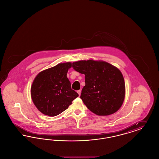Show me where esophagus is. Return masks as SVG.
Here are the masks:
<instances>
[{"mask_svg": "<svg viewBox=\"0 0 159 159\" xmlns=\"http://www.w3.org/2000/svg\"><path fill=\"white\" fill-rule=\"evenodd\" d=\"M77 92L78 93L79 95L80 96V94H81V90H78V91H77Z\"/></svg>", "mask_w": 159, "mask_h": 159, "instance_id": "34e87169", "label": "esophagus"}]
</instances>
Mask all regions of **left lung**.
<instances>
[{
    "mask_svg": "<svg viewBox=\"0 0 159 159\" xmlns=\"http://www.w3.org/2000/svg\"><path fill=\"white\" fill-rule=\"evenodd\" d=\"M73 67L85 76L80 98L90 111L98 116H108L120 109L125 97V83L119 68L92 59L74 62Z\"/></svg>",
    "mask_w": 159,
    "mask_h": 159,
    "instance_id": "obj_1",
    "label": "left lung"
}]
</instances>
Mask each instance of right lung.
<instances>
[{
	"mask_svg": "<svg viewBox=\"0 0 159 159\" xmlns=\"http://www.w3.org/2000/svg\"><path fill=\"white\" fill-rule=\"evenodd\" d=\"M71 67L70 62L60 63L40 71L34 78L31 86V97L42 113L51 117L57 116L78 97L67 77Z\"/></svg>",
	"mask_w": 159,
	"mask_h": 159,
	"instance_id": "add662e5",
	"label": "right lung"
}]
</instances>
